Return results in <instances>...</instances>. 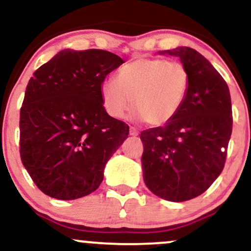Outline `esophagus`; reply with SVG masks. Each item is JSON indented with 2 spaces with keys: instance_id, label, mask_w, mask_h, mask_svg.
I'll list each match as a JSON object with an SVG mask.
<instances>
[{
  "instance_id": "esophagus-1",
  "label": "esophagus",
  "mask_w": 251,
  "mask_h": 251,
  "mask_svg": "<svg viewBox=\"0 0 251 251\" xmlns=\"http://www.w3.org/2000/svg\"><path fill=\"white\" fill-rule=\"evenodd\" d=\"M129 134H131L132 137H137V135L139 134V131H138L137 128L131 127V128H129Z\"/></svg>"
}]
</instances>
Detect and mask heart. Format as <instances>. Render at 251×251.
Instances as JSON below:
<instances>
[{
  "instance_id": "obj_1",
  "label": "heart",
  "mask_w": 251,
  "mask_h": 251,
  "mask_svg": "<svg viewBox=\"0 0 251 251\" xmlns=\"http://www.w3.org/2000/svg\"><path fill=\"white\" fill-rule=\"evenodd\" d=\"M191 75L183 63L139 57L118 70L114 81L100 86L102 106L109 117L122 119L132 103L134 117L159 126L177 116L188 98Z\"/></svg>"
}]
</instances>
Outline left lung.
Returning a JSON list of instances; mask_svg holds the SVG:
<instances>
[{"instance_id": "1", "label": "left lung", "mask_w": 251, "mask_h": 251, "mask_svg": "<svg viewBox=\"0 0 251 251\" xmlns=\"http://www.w3.org/2000/svg\"><path fill=\"white\" fill-rule=\"evenodd\" d=\"M179 57L191 75L183 107L163 127L143 131V177L150 191L185 201L206 191L221 175L232 131L231 98L222 75L190 47L158 51Z\"/></svg>"}]
</instances>
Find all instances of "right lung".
Here are the masks:
<instances>
[{
	"instance_id": "1",
	"label": "right lung",
	"mask_w": 251,
	"mask_h": 251,
	"mask_svg": "<svg viewBox=\"0 0 251 251\" xmlns=\"http://www.w3.org/2000/svg\"><path fill=\"white\" fill-rule=\"evenodd\" d=\"M101 50H63L34 72L20 112V154L43 194L62 201L99 188L129 127L109 117L100 86L123 65Z\"/></svg>"
}]
</instances>
